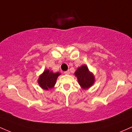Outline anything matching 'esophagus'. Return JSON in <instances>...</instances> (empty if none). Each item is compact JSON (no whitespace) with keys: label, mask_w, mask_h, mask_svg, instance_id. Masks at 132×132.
Returning a JSON list of instances; mask_svg holds the SVG:
<instances>
[{"label":"esophagus","mask_w":132,"mask_h":132,"mask_svg":"<svg viewBox=\"0 0 132 132\" xmlns=\"http://www.w3.org/2000/svg\"><path fill=\"white\" fill-rule=\"evenodd\" d=\"M64 73L65 74V75H69V74H70V72H69V71L68 70V71H65V72H64Z\"/></svg>","instance_id":"esophagus-1"}]
</instances>
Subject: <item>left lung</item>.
<instances>
[{
  "instance_id": "1",
  "label": "left lung",
  "mask_w": 132,
  "mask_h": 132,
  "mask_svg": "<svg viewBox=\"0 0 132 132\" xmlns=\"http://www.w3.org/2000/svg\"><path fill=\"white\" fill-rule=\"evenodd\" d=\"M75 75L78 78L79 84L83 89L90 87L95 82L94 76L89 71L86 65L79 67L75 72Z\"/></svg>"
}]
</instances>
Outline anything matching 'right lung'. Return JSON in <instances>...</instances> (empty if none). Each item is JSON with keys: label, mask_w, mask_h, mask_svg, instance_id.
<instances>
[{"label": "right lung", "mask_w": 132, "mask_h": 132, "mask_svg": "<svg viewBox=\"0 0 132 132\" xmlns=\"http://www.w3.org/2000/svg\"><path fill=\"white\" fill-rule=\"evenodd\" d=\"M61 75L60 72L54 73L53 71H50L48 69L44 71L38 79V83L43 89L48 90L53 88L56 82L57 78Z\"/></svg>", "instance_id": "obj_1"}]
</instances>
